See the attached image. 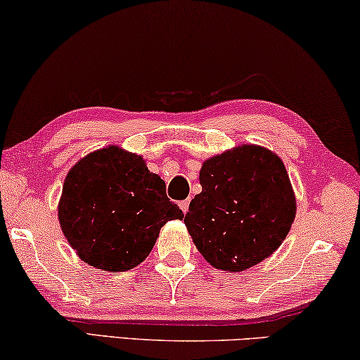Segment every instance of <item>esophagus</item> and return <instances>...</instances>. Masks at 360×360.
<instances>
[{
  "label": "esophagus",
  "instance_id": "esophagus-1",
  "mask_svg": "<svg viewBox=\"0 0 360 360\" xmlns=\"http://www.w3.org/2000/svg\"><path fill=\"white\" fill-rule=\"evenodd\" d=\"M179 208H181V211L182 213H187V211H189V200H182V202H179Z\"/></svg>",
  "mask_w": 360,
  "mask_h": 360
}]
</instances>
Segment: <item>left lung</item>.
I'll use <instances>...</instances> for the list:
<instances>
[{
    "mask_svg": "<svg viewBox=\"0 0 360 360\" xmlns=\"http://www.w3.org/2000/svg\"><path fill=\"white\" fill-rule=\"evenodd\" d=\"M202 192L184 222L198 252L221 271L242 272L281 247L296 214V198L277 153L255 144L205 160Z\"/></svg>",
    "mask_w": 360,
    "mask_h": 360,
    "instance_id": "8db88e82",
    "label": "left lung"
}]
</instances>
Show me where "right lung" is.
Listing matches in <instances>:
<instances>
[{"label":"right lung","mask_w":360,"mask_h":360,"mask_svg":"<svg viewBox=\"0 0 360 360\" xmlns=\"http://www.w3.org/2000/svg\"><path fill=\"white\" fill-rule=\"evenodd\" d=\"M57 216L79 259L107 272L141 264L160 229L184 218L146 160L118 146L91 152L73 165L62 186Z\"/></svg>","instance_id":"add662e5"}]
</instances>
